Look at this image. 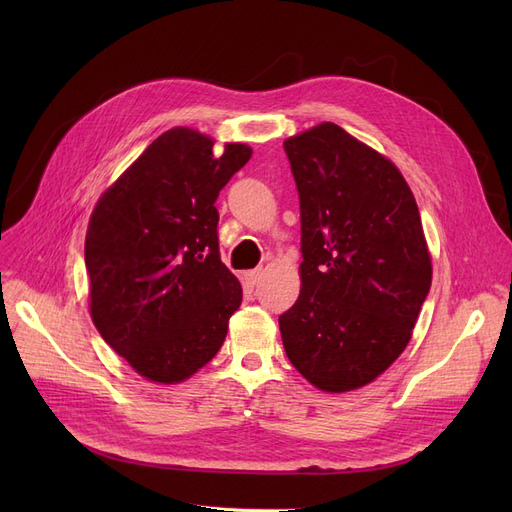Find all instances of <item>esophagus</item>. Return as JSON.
Listing matches in <instances>:
<instances>
[{
    "label": "esophagus",
    "mask_w": 512,
    "mask_h": 512,
    "mask_svg": "<svg viewBox=\"0 0 512 512\" xmlns=\"http://www.w3.org/2000/svg\"><path fill=\"white\" fill-rule=\"evenodd\" d=\"M259 276H261V270H251V272H247V274H245V284L253 288V286L257 284V280H259Z\"/></svg>",
    "instance_id": "1"
}]
</instances>
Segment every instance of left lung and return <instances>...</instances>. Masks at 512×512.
Masks as SVG:
<instances>
[{"label":"left lung","mask_w":512,"mask_h":512,"mask_svg":"<svg viewBox=\"0 0 512 512\" xmlns=\"http://www.w3.org/2000/svg\"><path fill=\"white\" fill-rule=\"evenodd\" d=\"M301 201V294L284 351L324 392L357 390L405 351L432 286L407 180L334 122L284 141Z\"/></svg>","instance_id":"obj_1"}]
</instances>
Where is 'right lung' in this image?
Segmentation results:
<instances>
[{"label":"right lung","instance_id":"add662e5","mask_svg":"<svg viewBox=\"0 0 512 512\" xmlns=\"http://www.w3.org/2000/svg\"><path fill=\"white\" fill-rule=\"evenodd\" d=\"M251 153L242 143L213 149L205 134L176 126L93 209L85 238L93 324L151 382L191 378L226 340L242 288L220 259L215 199Z\"/></svg>","mask_w":512,"mask_h":512}]
</instances>
